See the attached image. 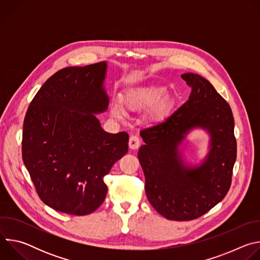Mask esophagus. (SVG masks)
Here are the masks:
<instances>
[{
	"instance_id": "esophagus-1",
	"label": "esophagus",
	"mask_w": 260,
	"mask_h": 260,
	"mask_svg": "<svg viewBox=\"0 0 260 260\" xmlns=\"http://www.w3.org/2000/svg\"><path fill=\"white\" fill-rule=\"evenodd\" d=\"M140 144H141V141H140L138 136H131L129 142H128V146H129L131 149H133V150L138 149Z\"/></svg>"
}]
</instances>
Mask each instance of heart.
<instances>
[{"mask_svg": "<svg viewBox=\"0 0 260 260\" xmlns=\"http://www.w3.org/2000/svg\"><path fill=\"white\" fill-rule=\"evenodd\" d=\"M167 89L165 87H149V88H142L135 89L126 92L122 98V103L125 107L132 110L144 109L156 105L158 102L162 100L166 95ZM169 105V100H165L161 102L160 106L162 108ZM111 113L118 119L123 117V112L121 107L118 103H114L111 106Z\"/></svg>", "mask_w": 260, "mask_h": 260, "instance_id": "1", "label": "heart"}]
</instances>
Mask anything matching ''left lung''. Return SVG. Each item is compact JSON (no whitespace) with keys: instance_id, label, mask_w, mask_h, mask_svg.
Returning <instances> with one entry per match:
<instances>
[{"instance_id":"1","label":"left lung","mask_w":260,"mask_h":260,"mask_svg":"<svg viewBox=\"0 0 260 260\" xmlns=\"http://www.w3.org/2000/svg\"><path fill=\"white\" fill-rule=\"evenodd\" d=\"M191 86L188 101L162 121L140 132L138 152L148 201L170 220H193L224 199L232 184L237 141L232 109L214 86L193 73L181 75ZM196 127L210 135V149L198 167L184 164L179 146Z\"/></svg>"}]
</instances>
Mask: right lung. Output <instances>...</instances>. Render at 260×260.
<instances>
[{
    "label": "right lung",
    "mask_w": 260,
    "mask_h": 260,
    "mask_svg": "<svg viewBox=\"0 0 260 260\" xmlns=\"http://www.w3.org/2000/svg\"><path fill=\"white\" fill-rule=\"evenodd\" d=\"M106 71V61L59 70L26 111L22 159L41 201L58 212H94L107 196L104 177L128 150V134H109L95 117L109 105Z\"/></svg>",
    "instance_id": "add662e5"
}]
</instances>
